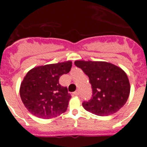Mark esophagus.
I'll use <instances>...</instances> for the list:
<instances>
[{
  "mask_svg": "<svg viewBox=\"0 0 147 147\" xmlns=\"http://www.w3.org/2000/svg\"><path fill=\"white\" fill-rule=\"evenodd\" d=\"M73 94L75 96H78V94H79V91H78V90H77V91H75V92L73 93Z\"/></svg>",
  "mask_w": 147,
  "mask_h": 147,
  "instance_id": "obj_1",
  "label": "esophagus"
}]
</instances>
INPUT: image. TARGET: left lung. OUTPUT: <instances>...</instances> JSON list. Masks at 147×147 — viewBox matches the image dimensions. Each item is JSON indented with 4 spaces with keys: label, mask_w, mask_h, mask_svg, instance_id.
Listing matches in <instances>:
<instances>
[{
    "label": "left lung",
    "mask_w": 147,
    "mask_h": 147,
    "mask_svg": "<svg viewBox=\"0 0 147 147\" xmlns=\"http://www.w3.org/2000/svg\"><path fill=\"white\" fill-rule=\"evenodd\" d=\"M75 65L88 76L92 97L82 106L98 116H108L119 111L127 102L130 92L128 77L121 68L102 61L76 60Z\"/></svg>",
    "instance_id": "obj_1"
}]
</instances>
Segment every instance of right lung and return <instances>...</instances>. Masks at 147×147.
<instances>
[{"instance_id":"right-lung-1","label":"right lung","mask_w":147,"mask_h":147,"mask_svg":"<svg viewBox=\"0 0 147 147\" xmlns=\"http://www.w3.org/2000/svg\"><path fill=\"white\" fill-rule=\"evenodd\" d=\"M72 62L38 66L22 81L20 95L25 107L34 116L51 119L67 110L71 95L59 84L60 76L70 71Z\"/></svg>"}]
</instances>
